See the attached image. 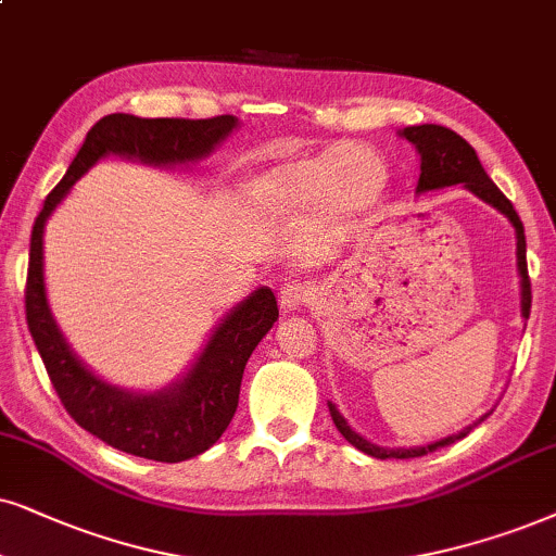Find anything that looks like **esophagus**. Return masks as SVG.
Here are the masks:
<instances>
[{"label":"esophagus","mask_w":556,"mask_h":556,"mask_svg":"<svg viewBox=\"0 0 556 556\" xmlns=\"http://www.w3.org/2000/svg\"><path fill=\"white\" fill-rule=\"evenodd\" d=\"M307 300H311V287L305 282H298V279H292V282H287L279 290V307H282V313L300 311Z\"/></svg>","instance_id":"34e87169"}]
</instances>
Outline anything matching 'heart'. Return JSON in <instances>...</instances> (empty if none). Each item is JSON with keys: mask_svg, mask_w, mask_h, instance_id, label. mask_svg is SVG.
Instances as JSON below:
<instances>
[{"mask_svg": "<svg viewBox=\"0 0 556 556\" xmlns=\"http://www.w3.org/2000/svg\"><path fill=\"white\" fill-rule=\"evenodd\" d=\"M382 185V159L359 146H336L290 161L269 177V189L282 200L300 207L326 205L333 213H356L371 205Z\"/></svg>", "mask_w": 556, "mask_h": 556, "instance_id": "b5f03b06", "label": "heart"}]
</instances>
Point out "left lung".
I'll return each instance as SVG.
<instances>
[{"label": "left lung", "mask_w": 556, "mask_h": 556, "mask_svg": "<svg viewBox=\"0 0 556 556\" xmlns=\"http://www.w3.org/2000/svg\"><path fill=\"white\" fill-rule=\"evenodd\" d=\"M400 138H405L407 143L416 146L418 156H420V177H418V187L416 194L424 192H433V189H444V187H454L462 185L469 189L475 197H480L482 202H488L490 207H495L497 213H503L508 217V223L516 230V266H518V277H521V318L529 320L531 313V282H529V269H526V236H523V223L518 217L516 210H513L510 200L505 197L501 189L493 185V179L488 177L480 159H477V151L467 143L465 138L456 136L454 130L444 128V125H410V128H403L397 132ZM330 418H333L336 428H339L343 439L349 441L351 446H356L359 452L377 456V459H413V456H424L431 454L435 448H444L454 441L465 439V435L472 431L475 426H480L490 413L480 416V420L469 424L456 431L452 435H444V439L431 441L426 446H379L371 444L369 439H364L362 433H356L354 428L349 426V420L341 416L336 403H328Z\"/></svg>", "instance_id": "8db88e82"}]
</instances>
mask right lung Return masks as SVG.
Wrapping results in <instances>:
<instances>
[{
    "label": "right lung",
    "mask_w": 556,
    "mask_h": 556,
    "mask_svg": "<svg viewBox=\"0 0 556 556\" xmlns=\"http://www.w3.org/2000/svg\"><path fill=\"white\" fill-rule=\"evenodd\" d=\"M238 125L233 115L179 121L115 112L102 117L87 132L66 177L46 197L33 226L25 290L27 328L68 416L84 431L125 454L174 465L207 452L220 439L238 407L245 362L279 318L277 298L269 287H258L230 307L189 369L166 388L125 390L94 375L68 346L53 318L43 274L46 223L100 159L123 156L161 168L189 166L207 159Z\"/></svg>",
    "instance_id": "right-lung-1"
}]
</instances>
